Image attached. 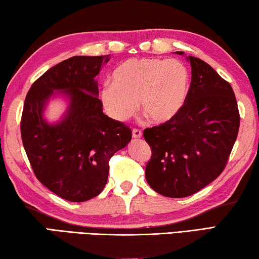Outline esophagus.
<instances>
[{"label":"esophagus","instance_id":"34e87169","mask_svg":"<svg viewBox=\"0 0 259 259\" xmlns=\"http://www.w3.org/2000/svg\"><path fill=\"white\" fill-rule=\"evenodd\" d=\"M143 136L142 130L139 129H133V137L134 138H140Z\"/></svg>","mask_w":259,"mask_h":259}]
</instances>
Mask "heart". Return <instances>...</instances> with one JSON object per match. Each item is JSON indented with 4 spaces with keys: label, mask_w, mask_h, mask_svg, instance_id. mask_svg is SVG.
Segmentation results:
<instances>
[{
    "label": "heart",
    "mask_w": 259,
    "mask_h": 259,
    "mask_svg": "<svg viewBox=\"0 0 259 259\" xmlns=\"http://www.w3.org/2000/svg\"><path fill=\"white\" fill-rule=\"evenodd\" d=\"M99 99L109 116L124 122L134 115L137 103L153 123L172 120L186 102L190 76L181 61L157 58H131L112 73Z\"/></svg>",
    "instance_id": "heart-1"
}]
</instances>
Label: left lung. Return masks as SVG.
Listing matches in <instances>:
<instances>
[{
    "mask_svg": "<svg viewBox=\"0 0 259 259\" xmlns=\"http://www.w3.org/2000/svg\"><path fill=\"white\" fill-rule=\"evenodd\" d=\"M187 60L192 80L181 112L143 134L152 150L146 181L168 198H185L213 182L225 169L240 126L230 83L200 58Z\"/></svg>",
    "mask_w": 259,
    "mask_h": 259,
    "instance_id": "1",
    "label": "left lung"
}]
</instances>
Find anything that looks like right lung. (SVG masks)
Segmentation results:
<instances>
[{"instance_id": "1", "label": "right lung", "mask_w": 259, "mask_h": 259, "mask_svg": "<svg viewBox=\"0 0 259 259\" xmlns=\"http://www.w3.org/2000/svg\"><path fill=\"white\" fill-rule=\"evenodd\" d=\"M108 56H74L57 64L30 87L25 98L20 133L35 176L71 202L97 196L107 183L109 159L128 145L131 129L103 113L95 77ZM55 90L71 103L64 119L47 124L41 114Z\"/></svg>"}]
</instances>
